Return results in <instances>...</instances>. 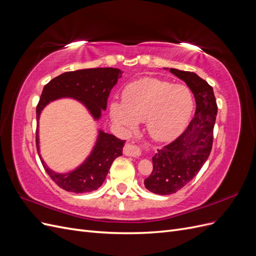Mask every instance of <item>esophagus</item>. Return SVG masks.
I'll return each instance as SVG.
<instances>
[{"label":"esophagus","mask_w":256,"mask_h":256,"mask_svg":"<svg viewBox=\"0 0 256 256\" xmlns=\"http://www.w3.org/2000/svg\"><path fill=\"white\" fill-rule=\"evenodd\" d=\"M124 154H125L126 156L138 158V157L141 156V150L138 145L126 144L125 147H124Z\"/></svg>","instance_id":"esophagus-1"}]
</instances>
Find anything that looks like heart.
Segmentation results:
<instances>
[{
    "label": "heart",
    "mask_w": 256,
    "mask_h": 256,
    "mask_svg": "<svg viewBox=\"0 0 256 256\" xmlns=\"http://www.w3.org/2000/svg\"><path fill=\"white\" fill-rule=\"evenodd\" d=\"M193 97L184 85H173L156 78H143L124 90L122 102L110 104V115L128 130L145 122L156 141L173 140L187 126L193 111Z\"/></svg>",
    "instance_id": "1"
}]
</instances>
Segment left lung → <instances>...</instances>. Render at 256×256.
<instances>
[{
  "label": "left lung",
  "instance_id": "1",
  "mask_svg": "<svg viewBox=\"0 0 256 256\" xmlns=\"http://www.w3.org/2000/svg\"><path fill=\"white\" fill-rule=\"evenodd\" d=\"M182 80L196 98V110L189 126L171 144L154 154L152 172L145 188L159 196L172 194L192 180L212 152L216 106L212 88L190 72L164 68Z\"/></svg>",
  "mask_w": 256,
  "mask_h": 256
}]
</instances>
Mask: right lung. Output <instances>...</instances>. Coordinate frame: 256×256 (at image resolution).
<instances>
[{"instance_id":"obj_1","label":"right lung","mask_w":256,"mask_h":256,"mask_svg":"<svg viewBox=\"0 0 256 256\" xmlns=\"http://www.w3.org/2000/svg\"><path fill=\"white\" fill-rule=\"evenodd\" d=\"M122 72L120 69L111 67L79 69L58 76L44 88L36 108V146L46 172L62 189L74 193L97 190L104 184L113 161L122 154L126 141L98 129L95 145L82 164L72 171L56 172L47 166L40 154V118L42 110L56 100L70 98L83 104L92 120L97 122L102 118V112L106 110L111 90L122 78Z\"/></svg>"}]
</instances>
